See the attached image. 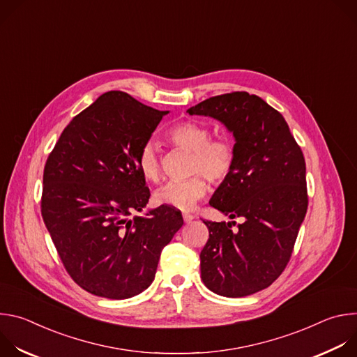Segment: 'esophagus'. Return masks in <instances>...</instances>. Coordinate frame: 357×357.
Segmentation results:
<instances>
[{
	"instance_id": "obj_1",
	"label": "esophagus",
	"mask_w": 357,
	"mask_h": 357,
	"mask_svg": "<svg viewBox=\"0 0 357 357\" xmlns=\"http://www.w3.org/2000/svg\"><path fill=\"white\" fill-rule=\"evenodd\" d=\"M182 216H183V222H185V223H190V222L195 219V216L190 215V213H183Z\"/></svg>"
}]
</instances>
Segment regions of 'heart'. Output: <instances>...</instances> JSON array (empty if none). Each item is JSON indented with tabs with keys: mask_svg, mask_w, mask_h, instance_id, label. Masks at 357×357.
I'll list each match as a JSON object with an SVG mask.
<instances>
[{
	"mask_svg": "<svg viewBox=\"0 0 357 357\" xmlns=\"http://www.w3.org/2000/svg\"><path fill=\"white\" fill-rule=\"evenodd\" d=\"M167 137L175 146L192 152L190 171L197 175L165 183L157 190L155 199L160 205L189 211L208 192V182L203 174L213 183H220L229 178L236 161L234 145L226 137L211 138V130L206 126L190 120L175 124ZM138 167L144 179L149 182L160 181L161 158L158 148L152 142L141 149Z\"/></svg>",
	"mask_w": 357,
	"mask_h": 357,
	"instance_id": "obj_1",
	"label": "heart"
}]
</instances>
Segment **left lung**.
I'll return each mask as SVG.
<instances>
[{
    "mask_svg": "<svg viewBox=\"0 0 357 357\" xmlns=\"http://www.w3.org/2000/svg\"><path fill=\"white\" fill-rule=\"evenodd\" d=\"M219 120L233 132L236 161L209 205L243 223L203 220L202 281L227 298L270 287L287 267L308 209L307 169L281 113L247 91L211 97L188 110Z\"/></svg>",
    "mask_w": 357,
    "mask_h": 357,
    "instance_id": "left-lung-1",
    "label": "left lung"
}]
</instances>
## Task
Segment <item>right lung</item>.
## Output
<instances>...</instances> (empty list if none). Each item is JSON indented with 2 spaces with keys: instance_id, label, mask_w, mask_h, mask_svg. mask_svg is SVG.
I'll return each instance as SVG.
<instances>
[{
  "instance_id": "obj_1",
  "label": "right lung",
  "mask_w": 357,
  "mask_h": 357,
  "mask_svg": "<svg viewBox=\"0 0 357 357\" xmlns=\"http://www.w3.org/2000/svg\"><path fill=\"white\" fill-rule=\"evenodd\" d=\"M168 113L107 91L73 117L46 160L45 226L69 275L93 295L127 299L146 289L183 225L165 205L128 219L149 199L139 152Z\"/></svg>"
}]
</instances>
